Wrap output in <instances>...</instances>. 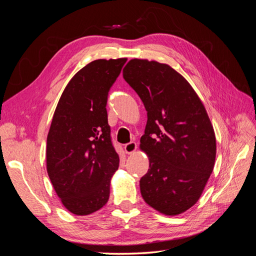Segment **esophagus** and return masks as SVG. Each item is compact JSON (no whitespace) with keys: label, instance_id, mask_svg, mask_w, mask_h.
Here are the masks:
<instances>
[{"label":"esophagus","instance_id":"obj_1","mask_svg":"<svg viewBox=\"0 0 256 256\" xmlns=\"http://www.w3.org/2000/svg\"><path fill=\"white\" fill-rule=\"evenodd\" d=\"M136 147H138L136 143L134 142V141H131V142L125 144V146H124V148H125V152L127 154H131V152H134L136 150Z\"/></svg>","mask_w":256,"mask_h":256}]
</instances>
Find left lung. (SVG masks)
<instances>
[{
  "mask_svg": "<svg viewBox=\"0 0 256 256\" xmlns=\"http://www.w3.org/2000/svg\"><path fill=\"white\" fill-rule=\"evenodd\" d=\"M122 76L147 111L140 146L150 168L140 180L142 198L161 214H180L198 202L214 170L212 122L194 90L168 65L134 58Z\"/></svg>",
  "mask_w": 256,
  "mask_h": 256,
  "instance_id": "1",
  "label": "left lung"
}]
</instances>
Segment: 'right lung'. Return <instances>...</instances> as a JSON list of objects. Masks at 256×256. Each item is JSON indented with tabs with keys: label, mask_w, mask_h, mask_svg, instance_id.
<instances>
[{
	"label": "right lung",
	"mask_w": 256,
	"mask_h": 256,
	"mask_svg": "<svg viewBox=\"0 0 256 256\" xmlns=\"http://www.w3.org/2000/svg\"><path fill=\"white\" fill-rule=\"evenodd\" d=\"M127 58L96 60L69 81L54 112L47 138V171L62 203L85 216L110 196L120 158L108 124L110 88Z\"/></svg>",
	"instance_id": "add662e5"
}]
</instances>
